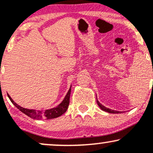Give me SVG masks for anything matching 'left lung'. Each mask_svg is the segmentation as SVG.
Returning a JSON list of instances; mask_svg holds the SVG:
<instances>
[{
	"label": "left lung",
	"instance_id": "1",
	"mask_svg": "<svg viewBox=\"0 0 153 153\" xmlns=\"http://www.w3.org/2000/svg\"><path fill=\"white\" fill-rule=\"evenodd\" d=\"M96 99H97V97H96ZM96 102H97L98 105H99V106L100 107V108H101V109L104 111H106V112H108V113H111V114H119V113H120V111H117L110 109V108H106V106H103V105L101 104V103H100L97 99H96Z\"/></svg>",
	"mask_w": 153,
	"mask_h": 153
}]
</instances>
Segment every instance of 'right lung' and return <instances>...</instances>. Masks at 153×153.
I'll use <instances>...</instances> for the list:
<instances>
[{
  "label": "right lung",
  "instance_id": "right-lung-1",
  "mask_svg": "<svg viewBox=\"0 0 153 153\" xmlns=\"http://www.w3.org/2000/svg\"><path fill=\"white\" fill-rule=\"evenodd\" d=\"M71 88L68 91V94H66L64 100L59 103L58 106L54 107V108L45 111H36L34 109H28V108H23V107L20 106L19 105L17 104V103H16L14 101H13V99L10 97V96L8 94V98H9L10 101L12 102V103H13L19 110H20L21 111L23 112V113L25 114L26 116H28V117H31V119L40 120V119H52L57 118V117H60V116L62 115L63 114L65 113V111L67 109H68V106H69L70 103V96H71Z\"/></svg>",
  "mask_w": 153,
  "mask_h": 153
}]
</instances>
